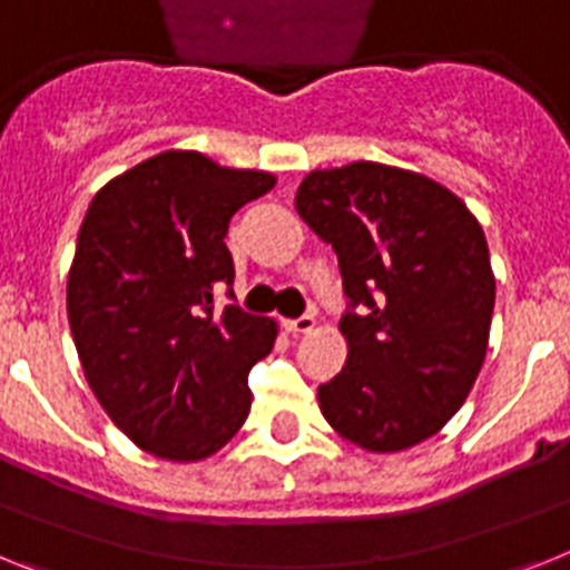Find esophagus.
Listing matches in <instances>:
<instances>
[{
    "label": "esophagus",
    "instance_id": "esophagus-1",
    "mask_svg": "<svg viewBox=\"0 0 570 570\" xmlns=\"http://www.w3.org/2000/svg\"><path fill=\"white\" fill-rule=\"evenodd\" d=\"M286 333H293V336H307L315 330V318L313 315H301V318H293V322H284Z\"/></svg>",
    "mask_w": 570,
    "mask_h": 570
}]
</instances>
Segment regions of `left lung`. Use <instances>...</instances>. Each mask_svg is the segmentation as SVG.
<instances>
[{
    "instance_id": "obj_1",
    "label": "left lung",
    "mask_w": 570,
    "mask_h": 570,
    "mask_svg": "<svg viewBox=\"0 0 570 570\" xmlns=\"http://www.w3.org/2000/svg\"><path fill=\"white\" fill-rule=\"evenodd\" d=\"M295 212L342 269L347 362L322 414L365 452H403L466 403L490 344L495 275L475 214L440 181L380 161L309 170Z\"/></svg>"
}]
</instances>
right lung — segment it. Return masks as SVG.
Returning <instances> with one entry per match:
<instances>
[{
	"label": "right lung",
	"instance_id": "right-lung-1",
	"mask_svg": "<svg viewBox=\"0 0 570 570\" xmlns=\"http://www.w3.org/2000/svg\"><path fill=\"white\" fill-rule=\"evenodd\" d=\"M275 181L165 150L89 203L66 286L71 336L109 420L161 461H205L246 423L248 371L277 324L214 309V293L234 284L228 219Z\"/></svg>",
	"mask_w": 570,
	"mask_h": 570
}]
</instances>
